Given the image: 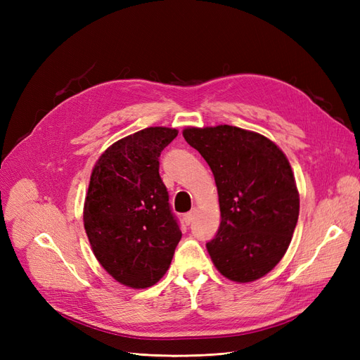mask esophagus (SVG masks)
I'll use <instances>...</instances> for the list:
<instances>
[{
  "label": "esophagus",
  "mask_w": 360,
  "mask_h": 360,
  "mask_svg": "<svg viewBox=\"0 0 360 360\" xmlns=\"http://www.w3.org/2000/svg\"><path fill=\"white\" fill-rule=\"evenodd\" d=\"M195 214H197V212L195 210H192V212H189V213H186L183 216V221H184V224H192L193 222V219H195Z\"/></svg>",
  "instance_id": "1"
}]
</instances>
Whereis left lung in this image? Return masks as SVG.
Segmentation results:
<instances>
[{
    "instance_id": "left-lung-1",
    "label": "left lung",
    "mask_w": 360,
    "mask_h": 360,
    "mask_svg": "<svg viewBox=\"0 0 360 360\" xmlns=\"http://www.w3.org/2000/svg\"><path fill=\"white\" fill-rule=\"evenodd\" d=\"M186 143L214 176L221 225L207 243L214 267L234 282L267 275L290 246L299 192L290 162L269 138L236 126L188 127Z\"/></svg>"
}]
</instances>
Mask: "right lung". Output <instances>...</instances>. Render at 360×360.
I'll return each mask as SVG.
<instances>
[{
  "mask_svg": "<svg viewBox=\"0 0 360 360\" xmlns=\"http://www.w3.org/2000/svg\"><path fill=\"white\" fill-rule=\"evenodd\" d=\"M176 129L147 127L96 162L84 204L93 254L120 284L147 288L167 274L181 231L159 176V156Z\"/></svg>",
  "mask_w": 360,
  "mask_h": 360,
  "instance_id": "add662e5",
  "label": "right lung"
}]
</instances>
